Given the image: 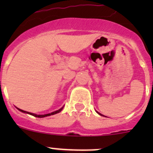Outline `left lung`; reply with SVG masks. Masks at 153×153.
<instances>
[{"instance_id": "obj_1", "label": "left lung", "mask_w": 153, "mask_h": 153, "mask_svg": "<svg viewBox=\"0 0 153 153\" xmlns=\"http://www.w3.org/2000/svg\"><path fill=\"white\" fill-rule=\"evenodd\" d=\"M98 114H99V115H101V113H99V112H98Z\"/></svg>"}]
</instances>
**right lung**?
<instances>
[{
	"instance_id": "right-lung-1",
	"label": "right lung",
	"mask_w": 153,
	"mask_h": 153,
	"mask_svg": "<svg viewBox=\"0 0 153 153\" xmlns=\"http://www.w3.org/2000/svg\"><path fill=\"white\" fill-rule=\"evenodd\" d=\"M63 108H64V107L61 108V109H58V110H57V111H55V112H51V113H49V114H45V115H36V114L32 113V112H27V111H24V110H22V109H18V110L21 111V112H24V113L29 114V115H33V116H35V117H38V118H44V117L49 116V115H55V114L58 113V112H61V110H62Z\"/></svg>"
}]
</instances>
